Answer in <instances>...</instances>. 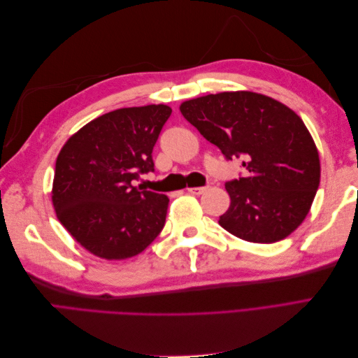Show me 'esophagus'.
I'll use <instances>...</instances> for the list:
<instances>
[{
	"mask_svg": "<svg viewBox=\"0 0 358 358\" xmlns=\"http://www.w3.org/2000/svg\"><path fill=\"white\" fill-rule=\"evenodd\" d=\"M209 187H196V188H188L189 194H194V196H200V194L208 191Z\"/></svg>",
	"mask_w": 358,
	"mask_h": 358,
	"instance_id": "obj_1",
	"label": "esophagus"
}]
</instances>
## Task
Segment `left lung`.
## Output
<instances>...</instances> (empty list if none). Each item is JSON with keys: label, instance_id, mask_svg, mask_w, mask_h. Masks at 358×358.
I'll return each instance as SVG.
<instances>
[{"label": "left lung", "instance_id": "left-lung-1", "mask_svg": "<svg viewBox=\"0 0 358 358\" xmlns=\"http://www.w3.org/2000/svg\"><path fill=\"white\" fill-rule=\"evenodd\" d=\"M180 112L227 159L242 158L245 178L225 183L230 208L220 225L239 239L273 243L306 218L320 187V155L300 116L251 91L209 94Z\"/></svg>", "mask_w": 358, "mask_h": 358}]
</instances>
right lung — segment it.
<instances>
[{
    "mask_svg": "<svg viewBox=\"0 0 358 358\" xmlns=\"http://www.w3.org/2000/svg\"><path fill=\"white\" fill-rule=\"evenodd\" d=\"M170 115L166 104L117 109L82 127L62 146L52 203L59 222L86 251L125 259L161 233L169 197L133 182L154 171L152 150Z\"/></svg>",
    "mask_w": 358,
    "mask_h": 358,
    "instance_id": "right-lung-1",
    "label": "right lung"
}]
</instances>
